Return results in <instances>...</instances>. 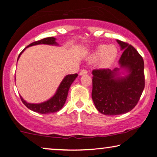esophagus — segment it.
<instances>
[{"mask_svg":"<svg viewBox=\"0 0 157 157\" xmlns=\"http://www.w3.org/2000/svg\"><path fill=\"white\" fill-rule=\"evenodd\" d=\"M87 74H88V71L86 69H83L81 71L80 73H79V75H80V76H83V75H86Z\"/></svg>","mask_w":157,"mask_h":157,"instance_id":"obj_1","label":"esophagus"}]
</instances>
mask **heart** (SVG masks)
<instances>
[{"label":"heart","mask_w":157,"mask_h":157,"mask_svg":"<svg viewBox=\"0 0 157 157\" xmlns=\"http://www.w3.org/2000/svg\"><path fill=\"white\" fill-rule=\"evenodd\" d=\"M117 56L118 49L114 45H100L91 53L89 60L94 62L100 59V66L103 68H106L114 62Z\"/></svg>","instance_id":"obj_1"}]
</instances>
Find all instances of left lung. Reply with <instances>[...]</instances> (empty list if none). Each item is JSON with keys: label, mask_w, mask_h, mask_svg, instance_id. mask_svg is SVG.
Returning a JSON list of instances; mask_svg holds the SVG:
<instances>
[{"label": "left lung", "mask_w": 157, "mask_h": 157, "mask_svg": "<svg viewBox=\"0 0 157 157\" xmlns=\"http://www.w3.org/2000/svg\"><path fill=\"white\" fill-rule=\"evenodd\" d=\"M117 41L124 51L119 61L120 67L92 71V99L96 109L108 116L123 114L132 110L145 85L142 57L132 45Z\"/></svg>", "instance_id": "left-lung-1"}]
</instances>
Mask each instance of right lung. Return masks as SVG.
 <instances>
[{
    "label": "right lung",
    "instance_id": "right-lung-1",
    "mask_svg": "<svg viewBox=\"0 0 157 157\" xmlns=\"http://www.w3.org/2000/svg\"><path fill=\"white\" fill-rule=\"evenodd\" d=\"M56 38L53 37H48L44 38L38 41H35L32 43L28 46L27 47L23 49L21 51L20 54H19L18 57V60L20 58L21 55L27 48L30 46H36V45L38 44H47V45H52V46H59L57 42L56 41ZM78 76V74H70L67 75L64 77V78L62 80V81L60 83L59 86L56 91L54 95H53L51 98L48 100L46 101L39 103V104H31V103H28L21 96V101L24 104V105L27 108H29L30 110L35 111V112L43 113V114H46V113H55L59 111V110L63 108V105L65 104V102L66 101L68 96V93L69 91V89L71 87V85L74 82L76 77ZM16 79V78H15Z\"/></svg>",
    "mask_w": 157,
    "mask_h": 157
}]
</instances>
